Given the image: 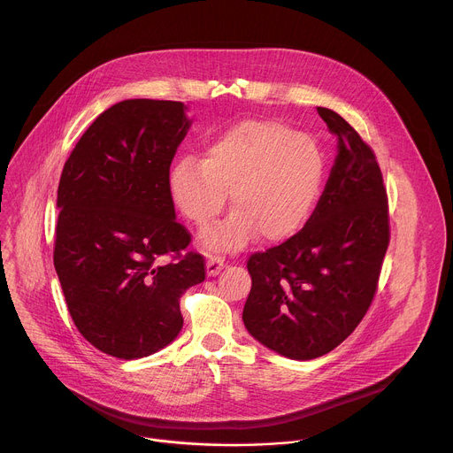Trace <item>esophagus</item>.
Wrapping results in <instances>:
<instances>
[{"label":"esophagus","mask_w":453,"mask_h":453,"mask_svg":"<svg viewBox=\"0 0 453 453\" xmlns=\"http://www.w3.org/2000/svg\"><path fill=\"white\" fill-rule=\"evenodd\" d=\"M226 267V257L220 254H210L208 262H206V269H208V276H217L222 269Z\"/></svg>","instance_id":"esophagus-1"}]
</instances>
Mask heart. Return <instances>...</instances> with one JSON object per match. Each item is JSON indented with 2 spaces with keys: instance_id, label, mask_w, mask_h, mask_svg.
I'll list each match as a JSON object with an SVG mask.
<instances>
[{
  "instance_id": "heart-1",
  "label": "heart",
  "mask_w": 453,
  "mask_h": 453,
  "mask_svg": "<svg viewBox=\"0 0 453 453\" xmlns=\"http://www.w3.org/2000/svg\"><path fill=\"white\" fill-rule=\"evenodd\" d=\"M325 179L315 142L276 119H243L208 140L204 157L184 156L168 173V191L182 217L206 227L231 193L233 215L208 229L201 243L238 250L260 234L294 236L308 220Z\"/></svg>"
}]
</instances>
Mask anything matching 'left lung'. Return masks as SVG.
Here are the masks:
<instances>
[{
    "label": "left lung",
    "instance_id": "left-lung-1",
    "mask_svg": "<svg viewBox=\"0 0 453 453\" xmlns=\"http://www.w3.org/2000/svg\"><path fill=\"white\" fill-rule=\"evenodd\" d=\"M339 154L304 227L247 260L252 280L243 325L269 349L310 360L360 325L391 240L389 204L372 149L335 111L317 107Z\"/></svg>",
    "mask_w": 453,
    "mask_h": 453
}]
</instances>
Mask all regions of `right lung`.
Here are the masks:
<instances>
[{"label": "right lung", "instance_id": "1", "mask_svg": "<svg viewBox=\"0 0 453 453\" xmlns=\"http://www.w3.org/2000/svg\"><path fill=\"white\" fill-rule=\"evenodd\" d=\"M184 109L172 100L114 104L82 134L58 180L55 271L77 330L116 358L168 346L182 328L180 296L206 278L168 191L189 128Z\"/></svg>", "mask_w": 453, "mask_h": 453}]
</instances>
